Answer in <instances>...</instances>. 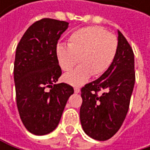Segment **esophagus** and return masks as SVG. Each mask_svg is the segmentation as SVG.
<instances>
[{
  "instance_id": "34e87169",
  "label": "esophagus",
  "mask_w": 150,
  "mask_h": 150,
  "mask_svg": "<svg viewBox=\"0 0 150 150\" xmlns=\"http://www.w3.org/2000/svg\"><path fill=\"white\" fill-rule=\"evenodd\" d=\"M75 93H76V94L80 93V88H75Z\"/></svg>"
}]
</instances>
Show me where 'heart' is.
I'll return each instance as SVG.
<instances>
[{"mask_svg":"<svg viewBox=\"0 0 150 150\" xmlns=\"http://www.w3.org/2000/svg\"><path fill=\"white\" fill-rule=\"evenodd\" d=\"M68 42L69 45L56 46L55 57L63 71L72 69L79 59L81 65L64 75V81L74 86L82 85L92 75L104 74L113 63L118 48L117 37L99 26L75 30Z\"/></svg>","mask_w":150,"mask_h":150,"instance_id":"b5f03b06","label":"heart"}]
</instances>
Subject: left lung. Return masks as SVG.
<instances>
[{
  "label": "left lung",
  "mask_w": 150,
  "mask_h": 150,
  "mask_svg": "<svg viewBox=\"0 0 150 150\" xmlns=\"http://www.w3.org/2000/svg\"><path fill=\"white\" fill-rule=\"evenodd\" d=\"M135 81V58L131 46L118 30V48L109 69L81 89L80 120L91 138L106 141L121 128L129 108ZM103 91L101 95H98Z\"/></svg>",
  "instance_id": "left-lung-1"
}]
</instances>
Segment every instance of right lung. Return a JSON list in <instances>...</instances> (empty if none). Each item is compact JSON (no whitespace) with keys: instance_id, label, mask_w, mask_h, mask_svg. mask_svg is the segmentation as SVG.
I'll use <instances>...</instances> for the list:
<instances>
[{"instance_id":"right-lung-1","label":"right lung","mask_w":150,"mask_h":150,"mask_svg":"<svg viewBox=\"0 0 150 150\" xmlns=\"http://www.w3.org/2000/svg\"><path fill=\"white\" fill-rule=\"evenodd\" d=\"M68 27L67 21L43 18L27 29L16 47V104L23 125L34 135H47L55 129L68 99L74 94L72 86L55 84L62 75L55 48Z\"/></svg>"}]
</instances>
